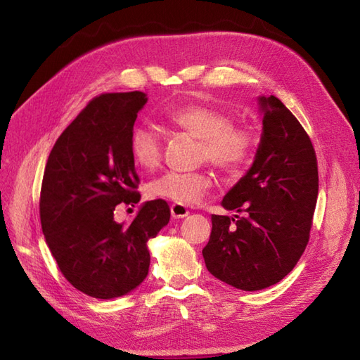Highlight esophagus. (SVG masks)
I'll list each match as a JSON object with an SVG mask.
<instances>
[{"label": "esophagus", "instance_id": "34e87169", "mask_svg": "<svg viewBox=\"0 0 360 360\" xmlns=\"http://www.w3.org/2000/svg\"><path fill=\"white\" fill-rule=\"evenodd\" d=\"M170 212H172V217L174 219H179V218H186L188 215V209L186 207L184 204H172L170 205Z\"/></svg>", "mask_w": 360, "mask_h": 360}]
</instances>
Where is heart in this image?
Listing matches in <instances>:
<instances>
[{
    "mask_svg": "<svg viewBox=\"0 0 360 360\" xmlns=\"http://www.w3.org/2000/svg\"><path fill=\"white\" fill-rule=\"evenodd\" d=\"M170 125L184 129L200 139V158L226 172H236L248 162L254 151L255 139L248 128L232 125L226 112L213 106L188 103L167 112ZM131 153L142 168L153 170L162 158V139L153 125H139L133 129ZM213 186L207 172H167L151 181L147 187L150 198L167 200L176 204H195Z\"/></svg>",
    "mask_w": 360,
    "mask_h": 360,
    "instance_id": "1",
    "label": "heart"
}]
</instances>
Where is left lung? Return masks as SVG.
I'll use <instances>...</instances> for the list:
<instances>
[{
  "label": "left lung",
  "instance_id": "1",
  "mask_svg": "<svg viewBox=\"0 0 360 360\" xmlns=\"http://www.w3.org/2000/svg\"><path fill=\"white\" fill-rule=\"evenodd\" d=\"M262 137L254 162L226 193L232 218L212 215L205 267L241 290L283 280L307 248L319 193L316 151L300 122L275 96H259Z\"/></svg>",
  "mask_w": 360,
  "mask_h": 360
}]
</instances>
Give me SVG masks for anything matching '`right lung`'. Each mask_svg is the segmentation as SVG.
Returning <instances> with one entry per match:
<instances>
[{
    "label": "right lung",
    "mask_w": 360,
    "mask_h": 360,
    "mask_svg": "<svg viewBox=\"0 0 360 360\" xmlns=\"http://www.w3.org/2000/svg\"><path fill=\"white\" fill-rule=\"evenodd\" d=\"M148 97L141 91L93 98L60 134L44 168L40 218L46 244L71 285L102 300L145 280L148 241L170 221L162 200L142 202L129 224L116 205L141 201L131 153L133 127Z\"/></svg>",
    "instance_id": "add662e5"
}]
</instances>
